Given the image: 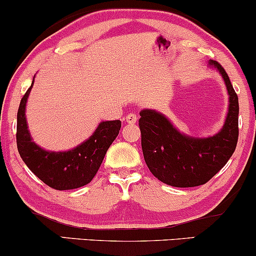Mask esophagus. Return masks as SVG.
<instances>
[{
    "label": "esophagus",
    "mask_w": 256,
    "mask_h": 256,
    "mask_svg": "<svg viewBox=\"0 0 256 256\" xmlns=\"http://www.w3.org/2000/svg\"><path fill=\"white\" fill-rule=\"evenodd\" d=\"M137 119H138L137 114H134V113L128 114V116H126V118H125L126 122H128V124H131V125H132V124H136Z\"/></svg>",
    "instance_id": "obj_1"
}]
</instances>
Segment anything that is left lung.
<instances>
[{"mask_svg":"<svg viewBox=\"0 0 256 256\" xmlns=\"http://www.w3.org/2000/svg\"><path fill=\"white\" fill-rule=\"evenodd\" d=\"M208 64L222 74L228 95L224 125L213 136L194 137L180 132L171 120L154 110L140 112L142 150L146 164L158 180L176 188L207 183L226 165L238 140V98L222 64Z\"/></svg>","mask_w":256,"mask_h":256,"instance_id":"obj_1","label":"left lung"}]
</instances>
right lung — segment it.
Wrapping results in <instances>:
<instances>
[{
    "label": "right lung",
    "instance_id": "right-lung-1",
    "mask_svg": "<svg viewBox=\"0 0 256 256\" xmlns=\"http://www.w3.org/2000/svg\"><path fill=\"white\" fill-rule=\"evenodd\" d=\"M34 80L20 101L16 116V146L22 161L52 189L71 190L89 184L98 173L108 148L118 136L122 122H101L86 140L70 150H46L32 140L26 122V104Z\"/></svg>",
    "mask_w": 256,
    "mask_h": 256
}]
</instances>
